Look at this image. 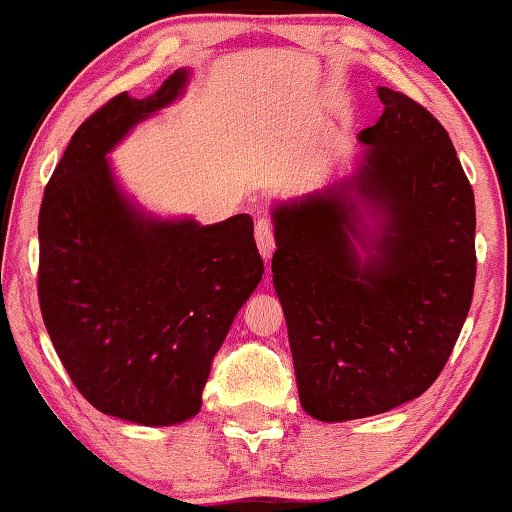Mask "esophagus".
I'll use <instances>...</instances> for the list:
<instances>
[{"instance_id": "34e87169", "label": "esophagus", "mask_w": 512, "mask_h": 512, "mask_svg": "<svg viewBox=\"0 0 512 512\" xmlns=\"http://www.w3.org/2000/svg\"><path fill=\"white\" fill-rule=\"evenodd\" d=\"M255 240H257V248H260V255L264 262L272 260V252L276 248L274 243V228L272 223H269L267 219H257L255 223Z\"/></svg>"}]
</instances>
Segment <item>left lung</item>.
Masks as SVG:
<instances>
[{
  "label": "left lung",
  "instance_id": "8db88e82",
  "mask_svg": "<svg viewBox=\"0 0 512 512\" xmlns=\"http://www.w3.org/2000/svg\"><path fill=\"white\" fill-rule=\"evenodd\" d=\"M351 180L274 209V289L301 407L317 421L383 414L424 395L452 354L477 279V211L448 132L380 86ZM379 231L363 234L362 209ZM369 257L360 260L355 245Z\"/></svg>",
  "mask_w": 512,
  "mask_h": 512
}]
</instances>
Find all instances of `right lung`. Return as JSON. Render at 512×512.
I'll return each mask as SVG.
<instances>
[{
	"label": "right lung",
	"mask_w": 512,
	"mask_h": 512,
	"mask_svg": "<svg viewBox=\"0 0 512 512\" xmlns=\"http://www.w3.org/2000/svg\"><path fill=\"white\" fill-rule=\"evenodd\" d=\"M110 98L74 132L38 216V301L76 390L103 414L170 426L202 407L211 361L264 264L248 214L199 226L139 214L105 154L180 96Z\"/></svg>",
	"instance_id": "obj_1"
}]
</instances>
